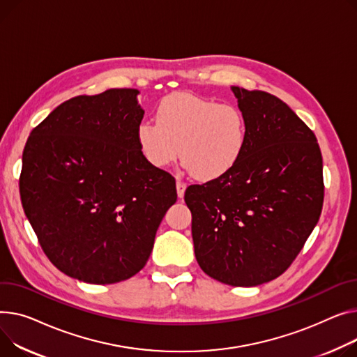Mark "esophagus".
<instances>
[{
  "label": "esophagus",
  "mask_w": 357,
  "mask_h": 357,
  "mask_svg": "<svg viewBox=\"0 0 357 357\" xmlns=\"http://www.w3.org/2000/svg\"><path fill=\"white\" fill-rule=\"evenodd\" d=\"M185 189H186V183L178 181V182H176V192H178V197H179V198H183Z\"/></svg>",
  "instance_id": "1"
}]
</instances>
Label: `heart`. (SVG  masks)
I'll use <instances>...</instances> for the list:
<instances>
[{
  "label": "heart",
  "instance_id": "obj_1",
  "mask_svg": "<svg viewBox=\"0 0 357 357\" xmlns=\"http://www.w3.org/2000/svg\"><path fill=\"white\" fill-rule=\"evenodd\" d=\"M139 149L153 168H166L178 153L198 181H213L238 163L248 142L244 112L191 93L162 99L156 121L144 119L136 128Z\"/></svg>",
  "mask_w": 357,
  "mask_h": 357
}]
</instances>
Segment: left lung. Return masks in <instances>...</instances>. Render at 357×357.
Segmentation results:
<instances>
[{
    "mask_svg": "<svg viewBox=\"0 0 357 357\" xmlns=\"http://www.w3.org/2000/svg\"><path fill=\"white\" fill-rule=\"evenodd\" d=\"M248 121L244 155L224 176L185 191L205 274L254 287L286 271L319 222L323 159L314 133L278 98L232 86Z\"/></svg>",
    "mask_w": 357,
    "mask_h": 357,
    "instance_id": "obj_1",
    "label": "left lung"
}]
</instances>
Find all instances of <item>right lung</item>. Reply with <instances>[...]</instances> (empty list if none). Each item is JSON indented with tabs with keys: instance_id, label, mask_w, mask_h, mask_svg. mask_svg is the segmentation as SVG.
I'll list each match as a JSON object with an SVG mask.
<instances>
[{
	"instance_id": "right-lung-1",
	"label": "right lung",
	"mask_w": 357,
	"mask_h": 357,
	"mask_svg": "<svg viewBox=\"0 0 357 357\" xmlns=\"http://www.w3.org/2000/svg\"><path fill=\"white\" fill-rule=\"evenodd\" d=\"M136 89L57 106L22 152L20 195L40 245L66 275L113 284L145 267L175 179L142 155Z\"/></svg>"
}]
</instances>
